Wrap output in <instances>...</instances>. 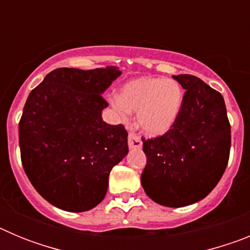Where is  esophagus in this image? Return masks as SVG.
Here are the masks:
<instances>
[{"label": "esophagus", "instance_id": "esophagus-1", "mask_svg": "<svg viewBox=\"0 0 250 250\" xmlns=\"http://www.w3.org/2000/svg\"><path fill=\"white\" fill-rule=\"evenodd\" d=\"M127 143H129L130 149H140L143 143H141V139L138 134L135 132H129V139H127Z\"/></svg>", "mask_w": 250, "mask_h": 250}]
</instances>
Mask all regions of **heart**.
I'll list each match as a JSON object with an SVG mask.
<instances>
[{"mask_svg": "<svg viewBox=\"0 0 250 250\" xmlns=\"http://www.w3.org/2000/svg\"><path fill=\"white\" fill-rule=\"evenodd\" d=\"M183 99L182 86L175 80L143 76L125 83L111 105L123 119L129 110L138 111L139 126L150 135H161L178 118Z\"/></svg>", "mask_w": 250, "mask_h": 250, "instance_id": "1", "label": "heart"}]
</instances>
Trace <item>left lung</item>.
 <instances>
[{"mask_svg": "<svg viewBox=\"0 0 250 250\" xmlns=\"http://www.w3.org/2000/svg\"><path fill=\"white\" fill-rule=\"evenodd\" d=\"M185 89L178 118L164 135L143 138L141 184L150 199L182 208L219 183L230 152V124L222 94L193 75L173 76Z\"/></svg>", "mask_w": 250, "mask_h": 250, "instance_id": "left-lung-1", "label": "left lung"}]
</instances>
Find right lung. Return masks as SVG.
<instances>
[{
  "mask_svg": "<svg viewBox=\"0 0 250 250\" xmlns=\"http://www.w3.org/2000/svg\"><path fill=\"white\" fill-rule=\"evenodd\" d=\"M120 74L56 68L28 95L19 124L22 167L37 193L62 210L100 204L110 171L129 151L125 126L101 118L109 106L101 94Z\"/></svg>",
  "mask_w": 250,
  "mask_h": 250,
  "instance_id": "add662e5",
  "label": "right lung"
}]
</instances>
